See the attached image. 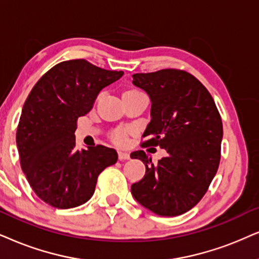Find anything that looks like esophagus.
<instances>
[{"label": "esophagus", "instance_id": "esophagus-1", "mask_svg": "<svg viewBox=\"0 0 259 259\" xmlns=\"http://www.w3.org/2000/svg\"><path fill=\"white\" fill-rule=\"evenodd\" d=\"M118 158L119 160H127L130 159V154L127 152H124V150H120V152H118Z\"/></svg>", "mask_w": 259, "mask_h": 259}]
</instances>
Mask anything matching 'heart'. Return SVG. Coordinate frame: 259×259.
<instances>
[{"mask_svg":"<svg viewBox=\"0 0 259 259\" xmlns=\"http://www.w3.org/2000/svg\"><path fill=\"white\" fill-rule=\"evenodd\" d=\"M133 92H139L136 90H132V91H126L125 93H133ZM129 135V130L125 129V127H118L114 132L111 134V137H112L113 142H116L117 145H122L126 141V137Z\"/></svg>","mask_w":259,"mask_h":259,"instance_id":"b5f03b06","label":"heart"}]
</instances>
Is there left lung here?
I'll list each match as a JSON object with an SVG mask.
<instances>
[{
	"mask_svg": "<svg viewBox=\"0 0 259 259\" xmlns=\"http://www.w3.org/2000/svg\"><path fill=\"white\" fill-rule=\"evenodd\" d=\"M133 83L152 101L142 146L160 147L167 155L153 163L143 150L130 154L146 165V175L132 185V194L154 214L182 215L201 201L218 172L221 116L207 88L184 70L134 74Z\"/></svg>",
	"mask_w": 259,
	"mask_h": 259,
	"instance_id": "8db88e82",
	"label": "left lung"
}]
</instances>
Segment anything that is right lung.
I'll use <instances>...</instances> for the list:
<instances>
[{"mask_svg":"<svg viewBox=\"0 0 259 259\" xmlns=\"http://www.w3.org/2000/svg\"><path fill=\"white\" fill-rule=\"evenodd\" d=\"M86 60L61 62L47 71L26 99L16 146L21 168L41 201L58 209L83 204L98 176L117 162L113 148L75 149L77 118L90 112L99 92L123 76Z\"/></svg>","mask_w":259,"mask_h":259,"instance_id":"obj_1","label":"right lung"}]
</instances>
